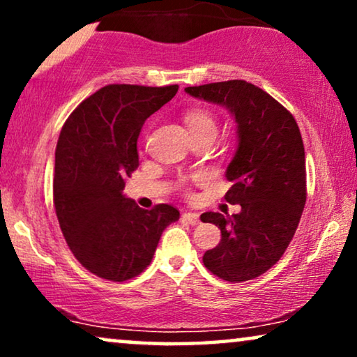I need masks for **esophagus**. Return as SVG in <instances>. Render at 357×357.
Wrapping results in <instances>:
<instances>
[{
  "mask_svg": "<svg viewBox=\"0 0 357 357\" xmlns=\"http://www.w3.org/2000/svg\"><path fill=\"white\" fill-rule=\"evenodd\" d=\"M182 218L188 224H192V226H197V224L199 222V214H197V213H183Z\"/></svg>",
  "mask_w": 357,
  "mask_h": 357,
  "instance_id": "obj_1",
  "label": "esophagus"
}]
</instances>
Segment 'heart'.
Masks as SVG:
<instances>
[{"label":"heart","instance_id":"b5f03b06","mask_svg":"<svg viewBox=\"0 0 357 357\" xmlns=\"http://www.w3.org/2000/svg\"><path fill=\"white\" fill-rule=\"evenodd\" d=\"M185 123H187L190 133L192 135H202V133H216L218 123L214 115L209 110L204 109H192L185 114ZM180 187L187 190L188 180H182Z\"/></svg>","mask_w":357,"mask_h":357}]
</instances>
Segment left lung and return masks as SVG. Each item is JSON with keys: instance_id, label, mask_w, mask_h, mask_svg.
Returning <instances> with one entry per match:
<instances>
[{"instance_id": "left-lung-1", "label": "left lung", "mask_w": 357, "mask_h": 357, "mask_svg": "<svg viewBox=\"0 0 357 357\" xmlns=\"http://www.w3.org/2000/svg\"><path fill=\"white\" fill-rule=\"evenodd\" d=\"M236 116L238 148L226 177V202L238 214H202L221 229V242L203 255L213 275L229 282L258 278L276 265L299 226L307 198L305 153L294 116L252 82L232 79L185 87Z\"/></svg>"}]
</instances>
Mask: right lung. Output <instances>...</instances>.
<instances>
[{
	"mask_svg": "<svg viewBox=\"0 0 357 357\" xmlns=\"http://www.w3.org/2000/svg\"><path fill=\"white\" fill-rule=\"evenodd\" d=\"M177 91V84L104 86L61 128L53 206L73 255L104 280L121 282L143 273L164 229L180 218L172 204L143 209L121 195L139 165L136 141L144 121Z\"/></svg>",
	"mask_w": 357,
	"mask_h": 357,
	"instance_id": "right-lung-1",
	"label": "right lung"
}]
</instances>
